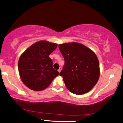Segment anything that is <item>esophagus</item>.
I'll return each instance as SVG.
<instances>
[{"instance_id": "obj_1", "label": "esophagus", "mask_w": 123, "mask_h": 123, "mask_svg": "<svg viewBox=\"0 0 123 123\" xmlns=\"http://www.w3.org/2000/svg\"><path fill=\"white\" fill-rule=\"evenodd\" d=\"M61 71H62V68H59V69L58 70V71L59 73H60V72H61Z\"/></svg>"}]
</instances>
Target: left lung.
Listing matches in <instances>:
<instances>
[{"instance_id": "8db88e82", "label": "left lung", "mask_w": 123, "mask_h": 123, "mask_svg": "<svg viewBox=\"0 0 123 123\" xmlns=\"http://www.w3.org/2000/svg\"><path fill=\"white\" fill-rule=\"evenodd\" d=\"M65 64L59 75L73 93L81 95L90 91L98 83L99 64L93 51L84 44L72 42L59 44Z\"/></svg>"}]
</instances>
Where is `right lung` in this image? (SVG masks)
<instances>
[{
    "label": "right lung",
    "instance_id": "right-lung-1",
    "mask_svg": "<svg viewBox=\"0 0 123 123\" xmlns=\"http://www.w3.org/2000/svg\"><path fill=\"white\" fill-rule=\"evenodd\" d=\"M57 44L40 40L33 44L21 55L18 71L23 83L32 90L42 91L49 86L59 72L53 68L49 55Z\"/></svg>",
    "mask_w": 123,
    "mask_h": 123
}]
</instances>
